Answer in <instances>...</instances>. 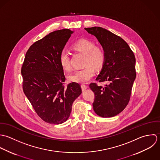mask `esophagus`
I'll use <instances>...</instances> for the list:
<instances>
[{"instance_id":"obj_1","label":"esophagus","mask_w":160,"mask_h":160,"mask_svg":"<svg viewBox=\"0 0 160 160\" xmlns=\"http://www.w3.org/2000/svg\"><path fill=\"white\" fill-rule=\"evenodd\" d=\"M81 87H82V90L83 91L85 90H86V89L88 88L87 85H83V84H82V85H81Z\"/></svg>"}]
</instances>
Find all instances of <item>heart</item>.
Instances as JSON below:
<instances>
[{
  "instance_id": "obj_1",
  "label": "heart",
  "mask_w": 160,
  "mask_h": 160,
  "mask_svg": "<svg viewBox=\"0 0 160 160\" xmlns=\"http://www.w3.org/2000/svg\"><path fill=\"white\" fill-rule=\"evenodd\" d=\"M73 48L85 54V65L83 68L76 70L68 76V80L76 83H86L95 75V69L102 67L105 61V54L102 48L95 46L93 41L82 39L77 41L73 44ZM59 62L64 70H71L70 56L68 52L63 49L59 55Z\"/></svg>"
}]
</instances>
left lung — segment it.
<instances>
[{"instance_id":"8db88e82","label":"left lung","mask_w":160,"mask_h":160,"mask_svg":"<svg viewBox=\"0 0 160 160\" xmlns=\"http://www.w3.org/2000/svg\"><path fill=\"white\" fill-rule=\"evenodd\" d=\"M85 30L96 37L105 54L104 63L96 80L108 84L104 87L95 83L90 85L95 93L93 110L100 117H114L129 101L136 77L135 58L128 43L115 34L98 27Z\"/></svg>"}]
</instances>
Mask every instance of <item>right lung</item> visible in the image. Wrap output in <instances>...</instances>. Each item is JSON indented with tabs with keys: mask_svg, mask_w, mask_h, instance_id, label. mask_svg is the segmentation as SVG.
I'll return each mask as SVG.
<instances>
[{
	"mask_svg": "<svg viewBox=\"0 0 160 160\" xmlns=\"http://www.w3.org/2000/svg\"><path fill=\"white\" fill-rule=\"evenodd\" d=\"M73 33L69 29L50 32L30 46L22 67L23 90L37 114L45 122L60 124L69 118L73 101L82 93L75 82L64 87L59 55Z\"/></svg>",
	"mask_w": 160,
	"mask_h": 160,
	"instance_id": "right-lung-1",
	"label": "right lung"
}]
</instances>
